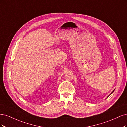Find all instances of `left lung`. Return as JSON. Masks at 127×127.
I'll use <instances>...</instances> for the list:
<instances>
[{"label": "left lung", "instance_id": "left-lung-1", "mask_svg": "<svg viewBox=\"0 0 127 127\" xmlns=\"http://www.w3.org/2000/svg\"><path fill=\"white\" fill-rule=\"evenodd\" d=\"M114 91V90H113V91H112V92H111V94H110V95H109V96H108V97H109V96H110V95H111V94H112V93H113V91Z\"/></svg>", "mask_w": 127, "mask_h": 127}]
</instances>
